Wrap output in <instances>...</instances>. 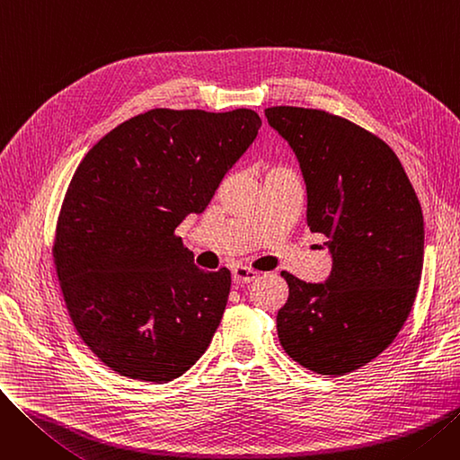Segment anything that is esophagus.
I'll list each match as a JSON object with an SVG mask.
<instances>
[{"mask_svg":"<svg viewBox=\"0 0 460 460\" xmlns=\"http://www.w3.org/2000/svg\"><path fill=\"white\" fill-rule=\"evenodd\" d=\"M257 278V272L248 267H234L233 269V281L234 283H252Z\"/></svg>","mask_w":460,"mask_h":460,"instance_id":"34e87169","label":"esophagus"}]
</instances>
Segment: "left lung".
Masks as SVG:
<instances>
[{
	"instance_id": "obj_1",
	"label": "left lung",
	"mask_w": 460,
	"mask_h": 460,
	"mask_svg": "<svg viewBox=\"0 0 460 460\" xmlns=\"http://www.w3.org/2000/svg\"><path fill=\"white\" fill-rule=\"evenodd\" d=\"M269 125L291 145L305 182V220L328 238L324 283L281 272L288 298L278 337L319 375H347L388 349L414 305L423 269V214L395 153L350 120L276 106Z\"/></svg>"
}]
</instances>
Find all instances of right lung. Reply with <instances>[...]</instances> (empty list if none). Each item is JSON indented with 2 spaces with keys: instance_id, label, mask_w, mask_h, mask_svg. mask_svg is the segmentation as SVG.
<instances>
[{
  "instance_id": "add662e5",
  "label": "right lung",
  "mask_w": 460,
  "mask_h": 460,
  "mask_svg": "<svg viewBox=\"0 0 460 460\" xmlns=\"http://www.w3.org/2000/svg\"><path fill=\"white\" fill-rule=\"evenodd\" d=\"M259 128L246 108H156L115 127L80 162L54 262L82 341L120 376L172 382L210 345L231 272L198 269L175 229L207 208Z\"/></svg>"
}]
</instances>
